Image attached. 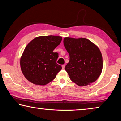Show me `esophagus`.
I'll use <instances>...</instances> for the list:
<instances>
[{
	"instance_id": "1",
	"label": "esophagus",
	"mask_w": 121,
	"mask_h": 121,
	"mask_svg": "<svg viewBox=\"0 0 121 121\" xmlns=\"http://www.w3.org/2000/svg\"><path fill=\"white\" fill-rule=\"evenodd\" d=\"M65 68V65H62V69H64Z\"/></svg>"
}]
</instances>
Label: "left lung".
<instances>
[{"instance_id": "left-lung-1", "label": "left lung", "mask_w": 121, "mask_h": 121, "mask_svg": "<svg viewBox=\"0 0 121 121\" xmlns=\"http://www.w3.org/2000/svg\"><path fill=\"white\" fill-rule=\"evenodd\" d=\"M63 44L70 57L65 70L71 80L81 86L95 82L101 74L103 65L99 48L84 38L65 37Z\"/></svg>"}]
</instances>
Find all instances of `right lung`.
<instances>
[{"label": "right lung", "instance_id": "add662e5", "mask_svg": "<svg viewBox=\"0 0 121 121\" xmlns=\"http://www.w3.org/2000/svg\"><path fill=\"white\" fill-rule=\"evenodd\" d=\"M62 40L60 36H40L31 40L20 60L22 72L30 82L45 85L53 81L62 67L56 63L58 53L53 51Z\"/></svg>", "mask_w": 121, "mask_h": 121}]
</instances>
